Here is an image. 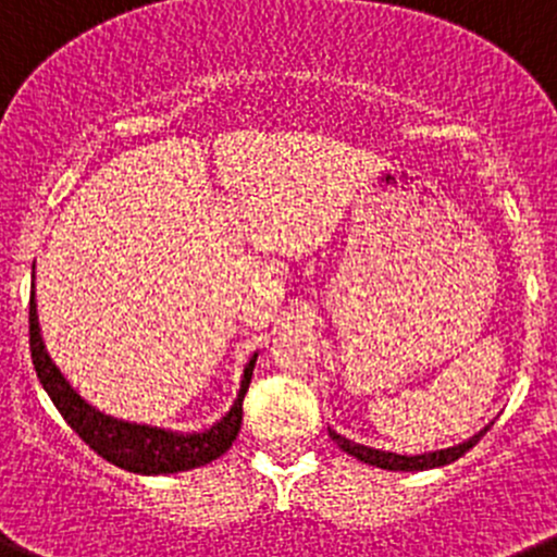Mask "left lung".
<instances>
[{
    "label": "left lung",
    "instance_id": "1",
    "mask_svg": "<svg viewBox=\"0 0 557 557\" xmlns=\"http://www.w3.org/2000/svg\"><path fill=\"white\" fill-rule=\"evenodd\" d=\"M490 428H484L482 433H476L473 438L462 441V444L457 446H449V449H441V451H424V455H413V457H405V455H394V451H377V449H370V446H361V444H354V441L343 438L339 433H334V430H329V438L334 441V444L339 446L343 451H348L350 457H356V460L367 462V466H375V468H383V471H428V468H441V466H449V462L460 460L466 451H471L473 446L482 441V435L487 433Z\"/></svg>",
    "mask_w": 557,
    "mask_h": 557
}]
</instances>
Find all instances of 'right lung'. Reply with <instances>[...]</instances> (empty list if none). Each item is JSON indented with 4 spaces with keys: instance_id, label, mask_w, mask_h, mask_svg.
<instances>
[{
    "instance_id": "add662e5",
    "label": "right lung",
    "mask_w": 557,
    "mask_h": 557,
    "mask_svg": "<svg viewBox=\"0 0 557 557\" xmlns=\"http://www.w3.org/2000/svg\"><path fill=\"white\" fill-rule=\"evenodd\" d=\"M29 348L32 361H35L37 377H40L42 388L59 413L64 416V422L78 433L89 449H95L102 460L113 462V466L124 468L129 473H144V476H158V473H180L190 471V468H201L207 462L218 460L220 455L231 449L242 428V403L250 388L252 367H256V356L247 361L245 375H242V388L236 394V403L228 413L212 424L203 433L182 435L169 433V430L147 428V424H129L119 422L113 416L100 413L91 408L59 372L48 356L46 345L40 337V323H37V305H35V285H32L29 299Z\"/></svg>"
}]
</instances>
